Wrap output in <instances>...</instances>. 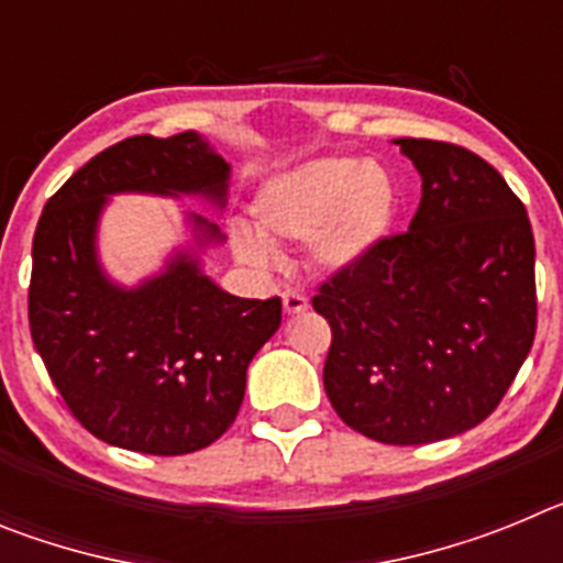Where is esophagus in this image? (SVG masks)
I'll return each mask as SVG.
<instances>
[{"label":"esophagus","mask_w":563,"mask_h":563,"mask_svg":"<svg viewBox=\"0 0 563 563\" xmlns=\"http://www.w3.org/2000/svg\"><path fill=\"white\" fill-rule=\"evenodd\" d=\"M282 305H285V312L287 316H296V312H305L307 307V298L301 296V292H296V290H285L282 292Z\"/></svg>","instance_id":"esophagus-1"}]
</instances>
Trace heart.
I'll return each instance as SVG.
<instances>
[{"mask_svg": "<svg viewBox=\"0 0 563 563\" xmlns=\"http://www.w3.org/2000/svg\"><path fill=\"white\" fill-rule=\"evenodd\" d=\"M397 188L389 172L355 157H318L282 172L258 188L253 225L233 231L239 256L267 265L273 247L305 245L327 273L352 271L389 233Z\"/></svg>", "mask_w": 563, "mask_h": 563, "instance_id": "b5f03b06", "label": "heart"}]
</instances>
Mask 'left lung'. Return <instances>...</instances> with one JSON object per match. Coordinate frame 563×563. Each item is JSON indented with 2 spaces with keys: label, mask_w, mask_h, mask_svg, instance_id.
I'll return each instance as SVG.
<instances>
[{
  "label": "left lung",
  "mask_w": 563,
  "mask_h": 563,
  "mask_svg": "<svg viewBox=\"0 0 563 563\" xmlns=\"http://www.w3.org/2000/svg\"><path fill=\"white\" fill-rule=\"evenodd\" d=\"M422 177L409 231L383 236L312 298L332 330L324 389L350 429L426 445L474 429L536 338V242L521 200L479 154L397 137Z\"/></svg>",
  "instance_id": "8db88e82"
}]
</instances>
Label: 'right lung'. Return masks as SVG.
<instances>
[{"mask_svg":"<svg viewBox=\"0 0 563 563\" xmlns=\"http://www.w3.org/2000/svg\"><path fill=\"white\" fill-rule=\"evenodd\" d=\"M231 166L197 132L134 134L96 154L47 200L33 236V346L67 409L98 440L180 456L220 440L247 366L282 324V298H236L177 253L161 276L114 285L96 251L109 194H194L225 206ZM202 242L220 228L194 213Z\"/></svg>","mask_w":563,"mask_h":563,"instance_id":"add662e5","label":"right lung"}]
</instances>
